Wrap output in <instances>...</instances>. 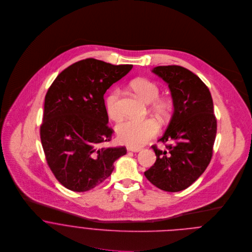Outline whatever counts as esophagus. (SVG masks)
Segmentation results:
<instances>
[{"mask_svg":"<svg viewBox=\"0 0 252 252\" xmlns=\"http://www.w3.org/2000/svg\"><path fill=\"white\" fill-rule=\"evenodd\" d=\"M128 151H132V152H139L142 150V148H139V147H134V146H128L127 147Z\"/></svg>","mask_w":252,"mask_h":252,"instance_id":"1","label":"esophagus"}]
</instances>
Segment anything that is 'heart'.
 <instances>
[{
    "label": "heart",
    "instance_id": "b5f03b06",
    "mask_svg": "<svg viewBox=\"0 0 252 252\" xmlns=\"http://www.w3.org/2000/svg\"><path fill=\"white\" fill-rule=\"evenodd\" d=\"M131 88L145 103H150V109L156 115L165 118L172 112V101L167 98H159L161 90L156 83L146 78H137L131 82ZM119 98L120 91L116 89L108 95L106 100L108 115L113 120L119 119L122 115ZM115 132L119 142L138 147L144 145L157 134L158 125L152 119H126L116 125Z\"/></svg>",
    "mask_w": 252,
    "mask_h": 252
}]
</instances>
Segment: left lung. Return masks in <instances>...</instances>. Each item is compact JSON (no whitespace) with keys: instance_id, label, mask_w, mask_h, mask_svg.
I'll return each instance as SVG.
<instances>
[{"instance_id":"1","label":"left lung","mask_w":252,"mask_h":252,"mask_svg":"<svg viewBox=\"0 0 252 252\" xmlns=\"http://www.w3.org/2000/svg\"><path fill=\"white\" fill-rule=\"evenodd\" d=\"M152 72L166 81L171 90L174 113L156 145L154 165L144 172L153 185L168 192L189 187L209 166L216 141L214 102L207 85L198 75L180 66H158Z\"/></svg>"}]
</instances>
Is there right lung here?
Wrapping results in <instances>:
<instances>
[{
	"instance_id": "right-lung-1",
	"label": "right lung",
	"mask_w": 252,
	"mask_h": 252,
	"mask_svg": "<svg viewBox=\"0 0 252 252\" xmlns=\"http://www.w3.org/2000/svg\"><path fill=\"white\" fill-rule=\"evenodd\" d=\"M132 68L88 58L60 72L49 87L40 141L51 172L66 188L74 192L94 188L126 154L124 146L102 147L113 133L104 95Z\"/></svg>"
}]
</instances>
